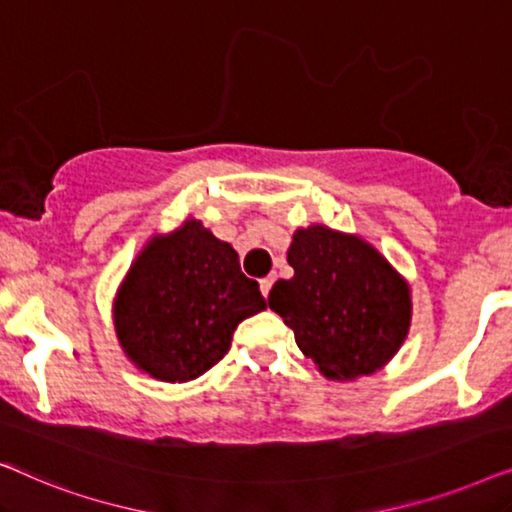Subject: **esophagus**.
<instances>
[{
	"instance_id": "1",
	"label": "esophagus",
	"mask_w": 512,
	"mask_h": 512,
	"mask_svg": "<svg viewBox=\"0 0 512 512\" xmlns=\"http://www.w3.org/2000/svg\"><path fill=\"white\" fill-rule=\"evenodd\" d=\"M258 284H261V293H263V296L265 298H268V293H270V289H272V284H275V277H263L261 279V282H258Z\"/></svg>"
}]
</instances>
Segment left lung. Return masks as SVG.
I'll list each match as a JSON object with an SVG mask.
<instances>
[{
    "label": "left lung",
    "mask_w": 512,
    "mask_h": 512,
    "mask_svg": "<svg viewBox=\"0 0 512 512\" xmlns=\"http://www.w3.org/2000/svg\"><path fill=\"white\" fill-rule=\"evenodd\" d=\"M291 279L272 286L268 305L328 380L373 375L410 328L408 282L361 237L326 226L300 228L289 247Z\"/></svg>",
    "instance_id": "8db88e82"
}]
</instances>
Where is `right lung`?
I'll return each mask as SVG.
<instances>
[{
  "mask_svg": "<svg viewBox=\"0 0 512 512\" xmlns=\"http://www.w3.org/2000/svg\"><path fill=\"white\" fill-rule=\"evenodd\" d=\"M114 303L123 352L163 382L207 373L226 356L237 324L265 310L237 251L195 219L146 244Z\"/></svg>",
  "mask_w": 512,
  "mask_h": 512,
  "instance_id": "obj_1",
  "label": "right lung"
}]
</instances>
